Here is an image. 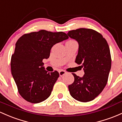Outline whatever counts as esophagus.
Segmentation results:
<instances>
[{
	"instance_id": "1",
	"label": "esophagus",
	"mask_w": 122,
	"mask_h": 122,
	"mask_svg": "<svg viewBox=\"0 0 122 122\" xmlns=\"http://www.w3.org/2000/svg\"><path fill=\"white\" fill-rule=\"evenodd\" d=\"M65 73H66V72H65V71H64V70H61V71H59V74H60V76H64V75L65 74Z\"/></svg>"
}]
</instances>
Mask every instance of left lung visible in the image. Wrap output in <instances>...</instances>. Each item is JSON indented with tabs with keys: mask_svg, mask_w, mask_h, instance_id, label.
<instances>
[{
	"mask_svg": "<svg viewBox=\"0 0 122 122\" xmlns=\"http://www.w3.org/2000/svg\"><path fill=\"white\" fill-rule=\"evenodd\" d=\"M68 35L78 42L75 62L81 64L85 72L81 77L72 73L75 80L68 86L69 93L77 101L89 102L102 92L108 81L111 68L109 46L101 33L92 29L72 30Z\"/></svg>",
	"mask_w": 122,
	"mask_h": 122,
	"instance_id": "1",
	"label": "left lung"
}]
</instances>
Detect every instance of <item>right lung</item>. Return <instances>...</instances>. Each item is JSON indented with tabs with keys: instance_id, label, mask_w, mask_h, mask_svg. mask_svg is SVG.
<instances>
[{
	"instance_id": "right-lung-1",
	"label": "right lung",
	"mask_w": 122,
	"mask_h": 122,
	"mask_svg": "<svg viewBox=\"0 0 122 122\" xmlns=\"http://www.w3.org/2000/svg\"><path fill=\"white\" fill-rule=\"evenodd\" d=\"M68 38L62 32L41 30L24 34L18 39L10 65L18 93L24 100L36 104L49 98L59 73L45 70L43 60L49 58L55 44Z\"/></svg>"
}]
</instances>
